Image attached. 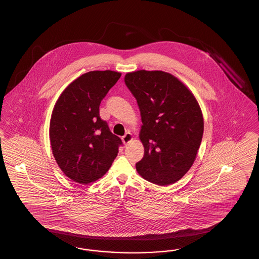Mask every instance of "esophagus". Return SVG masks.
I'll return each mask as SVG.
<instances>
[{
    "mask_svg": "<svg viewBox=\"0 0 259 259\" xmlns=\"http://www.w3.org/2000/svg\"><path fill=\"white\" fill-rule=\"evenodd\" d=\"M132 140H133V137H132V134L129 133V132H127V133L122 137V142H123V144L125 146H127Z\"/></svg>",
    "mask_w": 259,
    "mask_h": 259,
    "instance_id": "34e87169",
    "label": "esophagus"
}]
</instances>
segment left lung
<instances>
[{"instance_id":"8db88e82","label":"left lung","mask_w":259,"mask_h":259,"mask_svg":"<svg viewBox=\"0 0 259 259\" xmlns=\"http://www.w3.org/2000/svg\"><path fill=\"white\" fill-rule=\"evenodd\" d=\"M141 111L140 139L145 154L138 172L155 185H172L192 166L204 132L194 95L176 76L162 71H137L124 77Z\"/></svg>"}]
</instances>
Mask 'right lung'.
<instances>
[{"label":"right lung","instance_id":"add662e5","mask_svg":"<svg viewBox=\"0 0 259 259\" xmlns=\"http://www.w3.org/2000/svg\"><path fill=\"white\" fill-rule=\"evenodd\" d=\"M120 73L93 71L77 77L62 92L51 114L52 153L63 172L72 181L87 185L109 171L122 146L99 107Z\"/></svg>","mask_w":259,"mask_h":259}]
</instances>
